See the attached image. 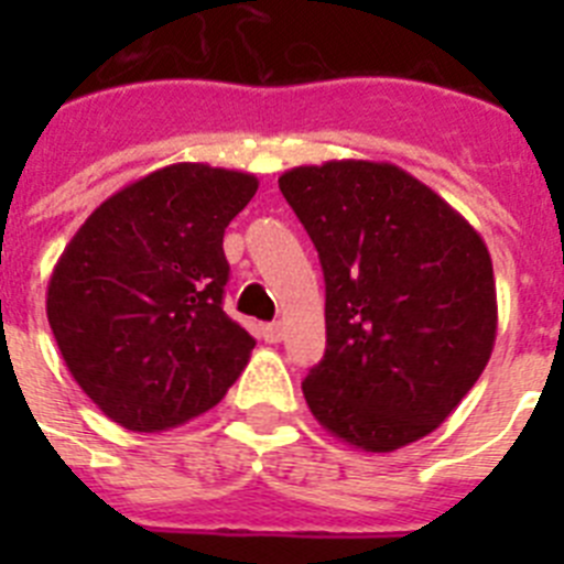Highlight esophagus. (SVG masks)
<instances>
[{
	"label": "esophagus",
	"mask_w": 564,
	"mask_h": 564,
	"mask_svg": "<svg viewBox=\"0 0 564 564\" xmlns=\"http://www.w3.org/2000/svg\"><path fill=\"white\" fill-rule=\"evenodd\" d=\"M282 336H285V327L279 325V322H271V325H262V338H265L268 344H279V341H282Z\"/></svg>",
	"instance_id": "obj_1"
}]
</instances>
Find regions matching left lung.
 Returning <instances> with one entry per match:
<instances>
[{"label": "left lung", "mask_w": 564, "mask_h": 564, "mask_svg": "<svg viewBox=\"0 0 564 564\" xmlns=\"http://www.w3.org/2000/svg\"><path fill=\"white\" fill-rule=\"evenodd\" d=\"M279 188L325 271V358L302 392L330 435L395 452L435 432L486 370L497 288L480 234L410 172L296 166Z\"/></svg>", "instance_id": "1"}]
</instances>
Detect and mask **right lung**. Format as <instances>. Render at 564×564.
<instances>
[{
    "label": "right lung",
    "instance_id": "right-lung-1",
    "mask_svg": "<svg viewBox=\"0 0 564 564\" xmlns=\"http://www.w3.org/2000/svg\"><path fill=\"white\" fill-rule=\"evenodd\" d=\"M259 181L172 163L101 203L47 285L69 376L123 430L163 432L223 401L253 338L223 311V234Z\"/></svg>",
    "mask_w": 564,
    "mask_h": 564
}]
</instances>
